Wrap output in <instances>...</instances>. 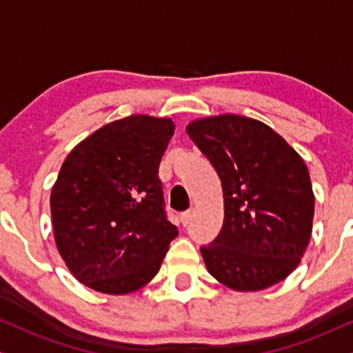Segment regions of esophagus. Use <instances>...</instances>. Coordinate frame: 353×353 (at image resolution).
Masks as SVG:
<instances>
[{
  "label": "esophagus",
  "mask_w": 353,
  "mask_h": 353,
  "mask_svg": "<svg viewBox=\"0 0 353 353\" xmlns=\"http://www.w3.org/2000/svg\"><path fill=\"white\" fill-rule=\"evenodd\" d=\"M192 213H194L192 210H185V212L181 213V223H182V225H184V226L189 225L190 220H192Z\"/></svg>",
  "instance_id": "obj_1"
}]
</instances>
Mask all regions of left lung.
I'll return each instance as SVG.
<instances>
[{
    "label": "left lung",
    "mask_w": 353,
    "mask_h": 353,
    "mask_svg": "<svg viewBox=\"0 0 353 353\" xmlns=\"http://www.w3.org/2000/svg\"><path fill=\"white\" fill-rule=\"evenodd\" d=\"M187 135L223 187L221 231L200 248L208 272L236 292L282 282L313 230L314 194L301 156L269 125L236 114L194 120Z\"/></svg>",
    "instance_id": "obj_1"
}]
</instances>
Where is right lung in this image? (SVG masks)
Instances as JSON below:
<instances>
[{"mask_svg": "<svg viewBox=\"0 0 353 353\" xmlns=\"http://www.w3.org/2000/svg\"><path fill=\"white\" fill-rule=\"evenodd\" d=\"M171 119L130 115L74 146L50 194L57 249L78 282L127 295L158 274L177 228L164 210L159 163Z\"/></svg>", "mask_w": 353, "mask_h": 353, "instance_id": "right-lung-1", "label": "right lung"}]
</instances>
